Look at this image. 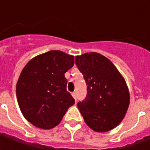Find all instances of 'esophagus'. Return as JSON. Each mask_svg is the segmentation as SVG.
Instances as JSON below:
<instances>
[{
  "mask_svg": "<svg viewBox=\"0 0 150 150\" xmlns=\"http://www.w3.org/2000/svg\"><path fill=\"white\" fill-rule=\"evenodd\" d=\"M72 97H73V98H74L75 100H77V93L73 92V93H72Z\"/></svg>",
  "mask_w": 150,
  "mask_h": 150,
  "instance_id": "obj_1",
  "label": "esophagus"
}]
</instances>
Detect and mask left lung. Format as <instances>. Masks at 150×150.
Masks as SVG:
<instances>
[{"label":"left lung","instance_id":"obj_1","mask_svg":"<svg viewBox=\"0 0 150 150\" xmlns=\"http://www.w3.org/2000/svg\"><path fill=\"white\" fill-rule=\"evenodd\" d=\"M75 63L88 85L86 98L78 103L85 123L96 132L114 129L129 105V92L124 77L111 61L97 52L77 56Z\"/></svg>","mask_w":150,"mask_h":150}]
</instances>
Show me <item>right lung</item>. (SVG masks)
I'll return each mask as SVG.
<instances>
[{
	"label": "right lung",
	"mask_w": 150,
	"mask_h": 150,
	"mask_svg": "<svg viewBox=\"0 0 150 150\" xmlns=\"http://www.w3.org/2000/svg\"><path fill=\"white\" fill-rule=\"evenodd\" d=\"M73 64V56L53 50L33 57L24 67L16 83V98L28 122L43 129L60 124L75 103L67 91L64 75Z\"/></svg>",
	"instance_id": "obj_1"
}]
</instances>
